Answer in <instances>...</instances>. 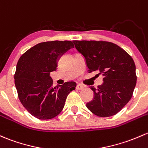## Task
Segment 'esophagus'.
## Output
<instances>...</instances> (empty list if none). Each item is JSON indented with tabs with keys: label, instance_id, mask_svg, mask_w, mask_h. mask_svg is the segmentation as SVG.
Wrapping results in <instances>:
<instances>
[{
	"label": "esophagus",
	"instance_id": "1",
	"mask_svg": "<svg viewBox=\"0 0 148 148\" xmlns=\"http://www.w3.org/2000/svg\"><path fill=\"white\" fill-rule=\"evenodd\" d=\"M76 88H77V90H82L84 88V86L82 84H77V87H76Z\"/></svg>",
	"mask_w": 148,
	"mask_h": 148
}]
</instances>
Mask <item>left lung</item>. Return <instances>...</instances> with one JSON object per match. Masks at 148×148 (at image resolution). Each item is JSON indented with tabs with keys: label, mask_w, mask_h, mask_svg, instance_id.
<instances>
[{
	"label": "left lung",
	"mask_w": 148,
	"mask_h": 148,
	"mask_svg": "<svg viewBox=\"0 0 148 148\" xmlns=\"http://www.w3.org/2000/svg\"><path fill=\"white\" fill-rule=\"evenodd\" d=\"M75 47L86 59L88 72L99 71L103 83L91 86L94 98L86 103L91 113L100 117L116 115L128 103L136 85V64L123 49L111 42L74 40Z\"/></svg>",
	"instance_id": "obj_1"
}]
</instances>
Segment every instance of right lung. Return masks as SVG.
Here are the masks:
<instances>
[{
    "mask_svg": "<svg viewBox=\"0 0 148 148\" xmlns=\"http://www.w3.org/2000/svg\"><path fill=\"white\" fill-rule=\"evenodd\" d=\"M71 41H47L39 43L22 54L14 79L19 100L32 116L40 120L58 116L66 97L77 84L66 82L53 86L50 73L57 67V59L74 47Z\"/></svg>",
    "mask_w": 148,
    "mask_h": 148,
    "instance_id": "1",
    "label": "right lung"
}]
</instances>
